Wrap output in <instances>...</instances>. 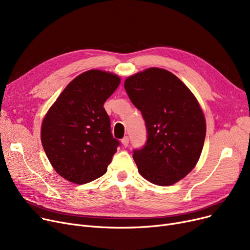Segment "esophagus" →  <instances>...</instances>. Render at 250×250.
I'll return each mask as SVG.
<instances>
[{
  "mask_svg": "<svg viewBox=\"0 0 250 250\" xmlns=\"http://www.w3.org/2000/svg\"><path fill=\"white\" fill-rule=\"evenodd\" d=\"M128 143H129L128 137H125V138L122 140V144H123L124 147H127V146H128Z\"/></svg>",
  "mask_w": 250,
  "mask_h": 250,
  "instance_id": "obj_1",
  "label": "esophagus"
}]
</instances>
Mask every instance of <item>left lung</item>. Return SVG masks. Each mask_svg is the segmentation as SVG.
<instances>
[{
    "instance_id": "8db88e82",
    "label": "left lung",
    "mask_w": 250,
    "mask_h": 250,
    "mask_svg": "<svg viewBox=\"0 0 250 250\" xmlns=\"http://www.w3.org/2000/svg\"><path fill=\"white\" fill-rule=\"evenodd\" d=\"M126 93L145 120L148 140L135 150L139 173L156 186L185 178L198 163L206 138V118L188 87L174 74L149 68L125 81Z\"/></svg>"
}]
</instances>
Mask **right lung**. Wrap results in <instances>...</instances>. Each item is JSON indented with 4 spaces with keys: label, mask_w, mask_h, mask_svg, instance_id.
Returning <instances> with one entry per match:
<instances>
[{
    "label": "right lung",
    "mask_w": 250,
    "mask_h": 250,
    "mask_svg": "<svg viewBox=\"0 0 250 250\" xmlns=\"http://www.w3.org/2000/svg\"><path fill=\"white\" fill-rule=\"evenodd\" d=\"M121 84L110 72L89 70L72 80L43 117L41 138L51 166L62 178L84 185L107 171L120 145L103 104Z\"/></svg>",
    "instance_id": "right-lung-1"
}]
</instances>
